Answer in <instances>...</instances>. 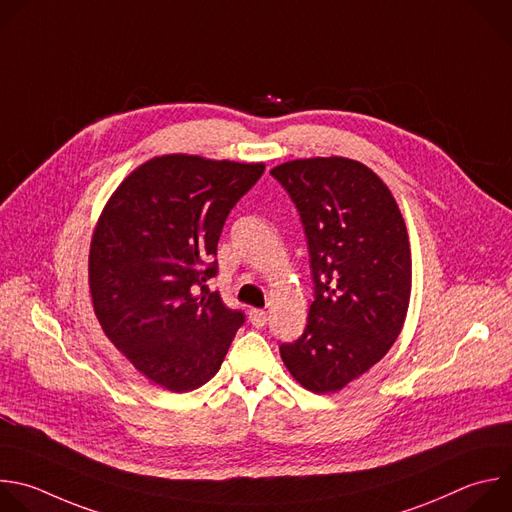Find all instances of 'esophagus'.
<instances>
[{
  "instance_id": "esophagus-1",
  "label": "esophagus",
  "mask_w": 512,
  "mask_h": 512,
  "mask_svg": "<svg viewBox=\"0 0 512 512\" xmlns=\"http://www.w3.org/2000/svg\"><path fill=\"white\" fill-rule=\"evenodd\" d=\"M248 315H250V323H252L256 329H262V327L266 325V321H268L266 311H260V309H252Z\"/></svg>"
}]
</instances>
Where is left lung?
Masks as SVG:
<instances>
[{
  "label": "left lung",
  "mask_w": 512,
  "mask_h": 512,
  "mask_svg": "<svg viewBox=\"0 0 512 512\" xmlns=\"http://www.w3.org/2000/svg\"><path fill=\"white\" fill-rule=\"evenodd\" d=\"M270 175L300 216L315 284L309 321L280 357L302 387L339 391L401 333L412 292L405 222L387 185L359 161L296 159Z\"/></svg>",
  "instance_id": "1"
}]
</instances>
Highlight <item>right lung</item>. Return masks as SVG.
Listing matches in <instances>:
<instances>
[{"label": "right lung", "instance_id": "obj_1", "mask_svg": "<svg viewBox=\"0 0 512 512\" xmlns=\"http://www.w3.org/2000/svg\"><path fill=\"white\" fill-rule=\"evenodd\" d=\"M262 163L155 157L113 193L90 244L96 319L153 383L183 393L220 369L246 315L210 292L218 242Z\"/></svg>", "mask_w": 512, "mask_h": 512}]
</instances>
